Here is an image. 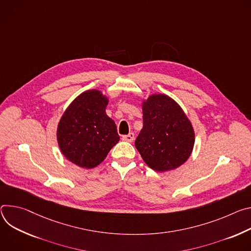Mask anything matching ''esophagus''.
<instances>
[{"mask_svg": "<svg viewBox=\"0 0 251 251\" xmlns=\"http://www.w3.org/2000/svg\"><path fill=\"white\" fill-rule=\"evenodd\" d=\"M123 140L127 143H132L134 141V134L132 132H129L128 134L123 136Z\"/></svg>", "mask_w": 251, "mask_h": 251, "instance_id": "esophagus-1", "label": "esophagus"}]
</instances>
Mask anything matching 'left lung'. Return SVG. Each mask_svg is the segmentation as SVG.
Segmentation results:
<instances>
[{"label":"left lung","instance_id":"1","mask_svg":"<svg viewBox=\"0 0 251 251\" xmlns=\"http://www.w3.org/2000/svg\"><path fill=\"white\" fill-rule=\"evenodd\" d=\"M144 126L135 148L155 172L176 170L190 156L196 133L181 106L164 94H151L142 100Z\"/></svg>","mask_w":251,"mask_h":251}]
</instances>
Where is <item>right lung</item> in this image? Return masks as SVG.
I'll use <instances>...</instances> for the list:
<instances>
[{
  "label": "right lung",
  "instance_id": "obj_1",
  "mask_svg": "<svg viewBox=\"0 0 251 251\" xmlns=\"http://www.w3.org/2000/svg\"><path fill=\"white\" fill-rule=\"evenodd\" d=\"M108 101L100 90L83 92L70 103L58 124L59 148L79 168H96L120 141L116 123L105 113Z\"/></svg>",
  "mask_w": 251,
  "mask_h": 251
}]
</instances>
